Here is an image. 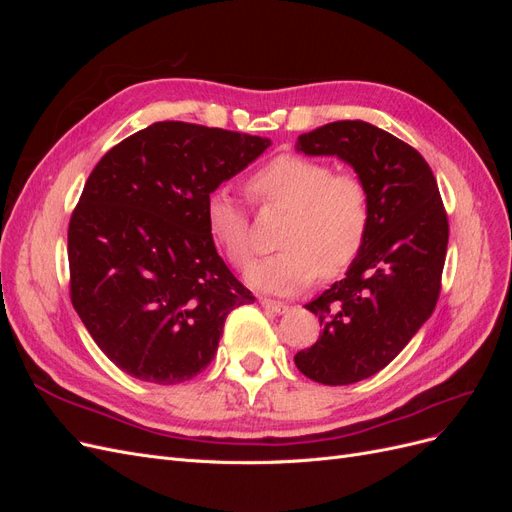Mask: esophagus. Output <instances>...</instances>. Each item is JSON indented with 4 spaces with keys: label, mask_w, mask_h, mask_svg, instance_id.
<instances>
[{
    "label": "esophagus",
    "mask_w": 512,
    "mask_h": 512,
    "mask_svg": "<svg viewBox=\"0 0 512 512\" xmlns=\"http://www.w3.org/2000/svg\"><path fill=\"white\" fill-rule=\"evenodd\" d=\"M260 305L265 307V309H269L271 314H284V312H288V305H284V303H280V301H273V299L260 297Z\"/></svg>",
    "instance_id": "obj_1"
}]
</instances>
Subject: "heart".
Here are the masks:
<instances>
[{
  "label": "heart",
  "mask_w": 512,
  "mask_h": 512,
  "mask_svg": "<svg viewBox=\"0 0 512 512\" xmlns=\"http://www.w3.org/2000/svg\"><path fill=\"white\" fill-rule=\"evenodd\" d=\"M256 205L280 207L288 220L280 232V254L256 262L247 280L273 294H292L314 282L346 273L361 256L371 228V192L356 173H335L329 162L282 153L247 179ZM211 237L232 265L254 258L250 213L224 190L207 196Z\"/></svg>",
  "instance_id": "1"
}]
</instances>
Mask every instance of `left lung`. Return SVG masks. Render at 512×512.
Returning a JSON list of instances; mask_svg holds the SVG:
<instances>
[{
    "mask_svg": "<svg viewBox=\"0 0 512 512\" xmlns=\"http://www.w3.org/2000/svg\"><path fill=\"white\" fill-rule=\"evenodd\" d=\"M297 151L337 156L371 192V228L361 256L305 307L322 327L294 354L309 380L339 386L378 374L406 348L438 303L448 218L425 158L365 121H333L301 134Z\"/></svg>",
    "mask_w": 512,
    "mask_h": 512,
    "instance_id": "obj_1",
    "label": "left lung"
}]
</instances>
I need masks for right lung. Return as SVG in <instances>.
Masks as SVG:
<instances>
[{
    "label": "right lung",
    "instance_id": "1",
    "mask_svg": "<svg viewBox=\"0 0 512 512\" xmlns=\"http://www.w3.org/2000/svg\"><path fill=\"white\" fill-rule=\"evenodd\" d=\"M269 138L158 121L91 170L68 226L70 299L132 378L177 384L215 356L232 309L254 303L215 250L207 196Z\"/></svg>",
    "mask_w": 512,
    "mask_h": 512
}]
</instances>
